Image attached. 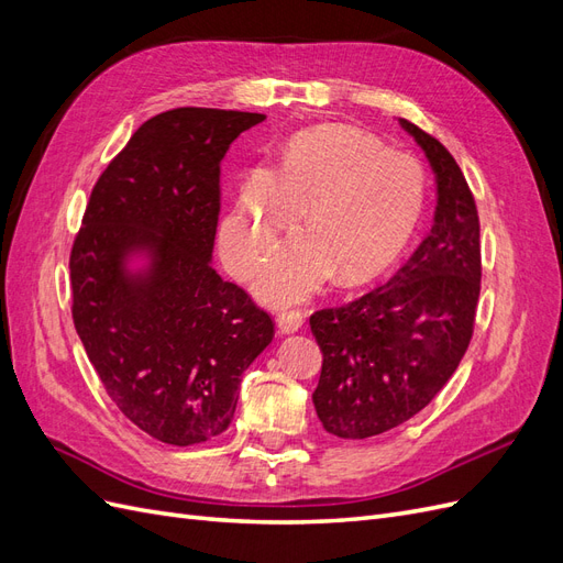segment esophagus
Returning <instances> with one entry per match:
<instances>
[{"label": "esophagus", "instance_id": "1", "mask_svg": "<svg viewBox=\"0 0 563 563\" xmlns=\"http://www.w3.org/2000/svg\"><path fill=\"white\" fill-rule=\"evenodd\" d=\"M305 312L302 310H284L277 314V327L282 333H294L302 327Z\"/></svg>", "mask_w": 563, "mask_h": 563}]
</instances>
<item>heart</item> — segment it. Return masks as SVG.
Masks as SVG:
<instances>
[{"label": "heart", "instance_id": "1", "mask_svg": "<svg viewBox=\"0 0 563 563\" xmlns=\"http://www.w3.org/2000/svg\"><path fill=\"white\" fill-rule=\"evenodd\" d=\"M267 183L269 195L251 190L236 201L223 234L232 267L251 275L302 209L305 230L258 279L269 302L305 298L333 269L340 282L373 277L406 246L424 203V174L413 155L335 124L296 135Z\"/></svg>", "mask_w": 563, "mask_h": 563}]
</instances>
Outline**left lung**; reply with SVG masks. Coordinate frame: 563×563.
Segmentation results:
<instances>
[{
    "label": "left lung",
    "instance_id": "1",
    "mask_svg": "<svg viewBox=\"0 0 563 563\" xmlns=\"http://www.w3.org/2000/svg\"><path fill=\"white\" fill-rule=\"evenodd\" d=\"M399 124L434 172V225L389 282L310 317L323 354L312 401L323 430L340 439L376 437L420 413L474 331L482 246L472 190L444 145L406 119Z\"/></svg>",
    "mask_w": 563,
    "mask_h": 563
}]
</instances>
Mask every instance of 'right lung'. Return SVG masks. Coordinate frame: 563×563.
<instances>
[{
	"instance_id": "1",
	"label": "right lung",
	"mask_w": 563,
	"mask_h": 563,
	"mask_svg": "<svg viewBox=\"0 0 563 563\" xmlns=\"http://www.w3.org/2000/svg\"><path fill=\"white\" fill-rule=\"evenodd\" d=\"M265 114L176 108L131 135L93 185L70 253L73 319L135 428L192 446L228 430L272 317L211 265L220 162ZM133 254L145 268L131 271Z\"/></svg>"
}]
</instances>
